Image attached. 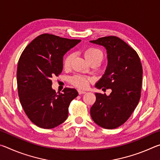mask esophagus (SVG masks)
<instances>
[{
	"instance_id": "34e87169",
	"label": "esophagus",
	"mask_w": 160,
	"mask_h": 160,
	"mask_svg": "<svg viewBox=\"0 0 160 160\" xmlns=\"http://www.w3.org/2000/svg\"><path fill=\"white\" fill-rule=\"evenodd\" d=\"M78 94H85L86 93V92L82 91V90H78Z\"/></svg>"
}]
</instances>
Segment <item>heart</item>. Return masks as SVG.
<instances>
[{"label": "heart", "mask_w": 160, "mask_h": 160, "mask_svg": "<svg viewBox=\"0 0 160 160\" xmlns=\"http://www.w3.org/2000/svg\"><path fill=\"white\" fill-rule=\"evenodd\" d=\"M84 55H85V58L89 62L93 60L102 61L103 58V53L102 51L98 49V48L93 47H90L85 49V51H84ZM72 58V55L71 53L68 54L65 57L63 60V67L65 68H68L70 66ZM69 81L72 85H75L77 88H79L80 89H85L88 88L89 84H90L91 78L82 75H75L74 76L70 78Z\"/></svg>", "instance_id": "heart-1"}]
</instances>
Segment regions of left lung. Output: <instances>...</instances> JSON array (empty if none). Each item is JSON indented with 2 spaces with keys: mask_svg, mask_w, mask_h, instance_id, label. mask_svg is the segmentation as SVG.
Masks as SVG:
<instances>
[{
  "mask_svg": "<svg viewBox=\"0 0 160 160\" xmlns=\"http://www.w3.org/2000/svg\"><path fill=\"white\" fill-rule=\"evenodd\" d=\"M107 49L108 64L96 83L98 89H111L109 96L95 93L90 109L94 123L106 129L118 128L128 120L140 98L142 68L136 51L120 38L109 36L90 41Z\"/></svg>",
  "mask_w": 160,
  "mask_h": 160,
  "instance_id": "obj_1",
  "label": "left lung"
}]
</instances>
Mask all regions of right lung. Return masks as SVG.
Wrapping results in <instances>:
<instances>
[{
  "label": "right lung",
  "mask_w": 160,
  "mask_h": 160,
  "mask_svg": "<svg viewBox=\"0 0 160 160\" xmlns=\"http://www.w3.org/2000/svg\"><path fill=\"white\" fill-rule=\"evenodd\" d=\"M80 42L43 34L21 54L17 70L19 98L28 117L38 127L53 128L68 118L70 103L78 92L66 88L57 94L51 88V78L61 74L64 54Z\"/></svg>",
  "instance_id": "add662e5"
}]
</instances>
